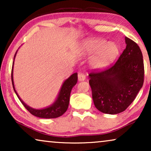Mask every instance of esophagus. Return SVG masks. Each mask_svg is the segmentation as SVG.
I'll list each match as a JSON object with an SVG mask.
<instances>
[{
  "instance_id": "esophagus-1",
  "label": "esophagus",
  "mask_w": 151,
  "mask_h": 151,
  "mask_svg": "<svg viewBox=\"0 0 151 151\" xmlns=\"http://www.w3.org/2000/svg\"><path fill=\"white\" fill-rule=\"evenodd\" d=\"M78 80H79V81H84V80H85V78H86L85 76H84V74L82 73H78Z\"/></svg>"
}]
</instances>
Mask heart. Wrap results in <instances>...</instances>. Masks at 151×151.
I'll use <instances>...</instances> for the list:
<instances>
[{
    "label": "heart",
    "instance_id": "1",
    "mask_svg": "<svg viewBox=\"0 0 151 151\" xmlns=\"http://www.w3.org/2000/svg\"><path fill=\"white\" fill-rule=\"evenodd\" d=\"M82 51L86 54L96 55L91 60L95 69H103L112 63L119 53V47L115 42H109L99 38L88 39L84 41Z\"/></svg>",
    "mask_w": 151,
    "mask_h": 151
}]
</instances>
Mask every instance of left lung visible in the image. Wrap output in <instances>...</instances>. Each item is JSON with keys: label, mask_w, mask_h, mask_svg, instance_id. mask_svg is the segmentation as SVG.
<instances>
[{"label": "left lung", "mask_w": 151, "mask_h": 151, "mask_svg": "<svg viewBox=\"0 0 151 151\" xmlns=\"http://www.w3.org/2000/svg\"><path fill=\"white\" fill-rule=\"evenodd\" d=\"M127 47L116 63L88 74L95 106L100 112L117 114L133 102L143 86L144 67L137 43L125 37Z\"/></svg>", "instance_id": "obj_1"}]
</instances>
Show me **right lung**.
<instances>
[{
    "label": "right lung",
    "instance_id": "right-lung-1",
    "mask_svg": "<svg viewBox=\"0 0 151 151\" xmlns=\"http://www.w3.org/2000/svg\"><path fill=\"white\" fill-rule=\"evenodd\" d=\"M16 54L14 55V58H15ZM14 66V62H13ZM13 66H12V85L14 91L16 94L17 95L18 99H19L22 105L25 107L27 110L31 114H32L34 116L41 117V118H56L61 115H63L66 111H67L68 106H69V98L70 93H71L72 88L76 85L78 81V73H75L70 76L67 80H66L62 86L61 89L60 91L58 96L55 101L54 103L50 106L47 107V108L42 109H34L32 107L29 106L22 101L20 97L18 96L17 92L16 91L15 88H14V80H13Z\"/></svg>",
    "mask_w": 151,
    "mask_h": 151
}]
</instances>
